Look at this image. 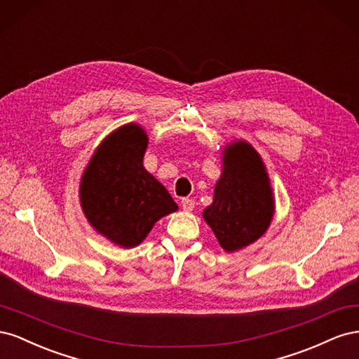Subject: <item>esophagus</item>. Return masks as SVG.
Instances as JSON below:
<instances>
[{
	"label": "esophagus",
	"instance_id": "34e87169",
	"mask_svg": "<svg viewBox=\"0 0 359 359\" xmlns=\"http://www.w3.org/2000/svg\"><path fill=\"white\" fill-rule=\"evenodd\" d=\"M181 206H182L184 211L190 212V211H193V208H194V201H193V199H189V198H184V199L181 201Z\"/></svg>",
	"mask_w": 359,
	"mask_h": 359
}]
</instances>
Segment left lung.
Instances as JSON below:
<instances>
[{"mask_svg":"<svg viewBox=\"0 0 359 359\" xmlns=\"http://www.w3.org/2000/svg\"><path fill=\"white\" fill-rule=\"evenodd\" d=\"M222 160L212 203L202 215L224 252L232 253L266 232L274 215V198L264 161L245 140L227 145Z\"/></svg>","mask_w":359,"mask_h":359,"instance_id":"8db88e82","label":"left lung"}]
</instances>
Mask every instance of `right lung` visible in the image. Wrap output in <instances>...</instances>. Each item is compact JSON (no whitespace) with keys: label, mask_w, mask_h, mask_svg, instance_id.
<instances>
[{"label":"right lung","mask_w":359,"mask_h":359,"mask_svg":"<svg viewBox=\"0 0 359 359\" xmlns=\"http://www.w3.org/2000/svg\"><path fill=\"white\" fill-rule=\"evenodd\" d=\"M148 136L139 124L116 128L85 168L79 198L86 220L115 245L132 248L178 205L144 168Z\"/></svg>","instance_id":"add662e5"}]
</instances>
